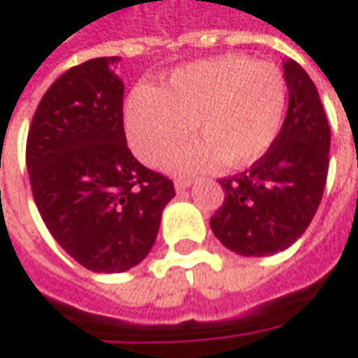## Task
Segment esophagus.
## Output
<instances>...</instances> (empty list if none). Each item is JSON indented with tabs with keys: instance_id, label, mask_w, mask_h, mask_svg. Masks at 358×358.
<instances>
[{
	"instance_id": "34e87169",
	"label": "esophagus",
	"mask_w": 358,
	"mask_h": 358,
	"mask_svg": "<svg viewBox=\"0 0 358 358\" xmlns=\"http://www.w3.org/2000/svg\"><path fill=\"white\" fill-rule=\"evenodd\" d=\"M191 183H193L191 179H177V181H175V191H177V193H183V191H187V189L191 187Z\"/></svg>"
}]
</instances>
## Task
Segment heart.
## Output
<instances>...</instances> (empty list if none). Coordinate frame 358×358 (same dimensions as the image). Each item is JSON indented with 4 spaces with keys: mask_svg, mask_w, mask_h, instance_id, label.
Segmentation results:
<instances>
[{
    "mask_svg": "<svg viewBox=\"0 0 358 358\" xmlns=\"http://www.w3.org/2000/svg\"><path fill=\"white\" fill-rule=\"evenodd\" d=\"M288 83L273 64L228 54L181 66L164 90L138 85L124 105L134 154L155 164L191 130L203 138L173 150L165 167L194 173L220 164L245 167L273 148L285 124Z\"/></svg>",
    "mask_w": 358,
    "mask_h": 358,
    "instance_id": "1",
    "label": "heart"
}]
</instances>
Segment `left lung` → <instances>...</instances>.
Masks as SVG:
<instances>
[{
	"instance_id": "8db88e82",
	"label": "left lung",
	"mask_w": 358,
	"mask_h": 358,
	"mask_svg": "<svg viewBox=\"0 0 358 358\" xmlns=\"http://www.w3.org/2000/svg\"><path fill=\"white\" fill-rule=\"evenodd\" d=\"M288 110L273 148L251 169L220 179L224 204L210 218L214 236L243 257L288 250L306 231L324 194L331 130L314 81L287 58Z\"/></svg>"
}]
</instances>
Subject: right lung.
Returning <instances> with one entry per match:
<instances>
[{"instance_id": "1", "label": "right lung", "mask_w": 358, "mask_h": 358, "mask_svg": "<svg viewBox=\"0 0 358 358\" xmlns=\"http://www.w3.org/2000/svg\"><path fill=\"white\" fill-rule=\"evenodd\" d=\"M118 56L93 58L52 83L27 138L34 203L52 238L93 273H124L154 248L173 183L127 146Z\"/></svg>"}]
</instances>
